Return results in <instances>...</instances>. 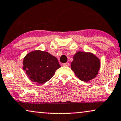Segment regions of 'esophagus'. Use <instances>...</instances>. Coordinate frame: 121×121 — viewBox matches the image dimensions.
<instances>
[{
    "instance_id": "1",
    "label": "esophagus",
    "mask_w": 121,
    "mask_h": 121,
    "mask_svg": "<svg viewBox=\"0 0 121 121\" xmlns=\"http://www.w3.org/2000/svg\"><path fill=\"white\" fill-rule=\"evenodd\" d=\"M62 65L64 66H69V62H66V63H65V64H63Z\"/></svg>"
}]
</instances>
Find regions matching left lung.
Masks as SVG:
<instances>
[{
  "mask_svg": "<svg viewBox=\"0 0 121 121\" xmlns=\"http://www.w3.org/2000/svg\"><path fill=\"white\" fill-rule=\"evenodd\" d=\"M71 69L81 81L88 82L96 77L100 69L99 59L94 54L78 52L73 56Z\"/></svg>",
  "mask_w": 121,
  "mask_h": 121,
  "instance_id": "left-lung-1",
  "label": "left lung"
}]
</instances>
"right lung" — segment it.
Here are the masks:
<instances>
[{"label":"right lung","instance_id":"add662e5","mask_svg":"<svg viewBox=\"0 0 121 121\" xmlns=\"http://www.w3.org/2000/svg\"><path fill=\"white\" fill-rule=\"evenodd\" d=\"M23 70L30 80L43 84L50 80L61 66L56 57L46 52L35 50L28 53L23 61Z\"/></svg>","mask_w":121,"mask_h":121}]
</instances>
